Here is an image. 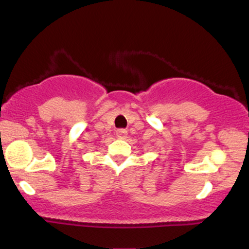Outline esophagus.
Segmentation results:
<instances>
[{
	"mask_svg": "<svg viewBox=\"0 0 249 249\" xmlns=\"http://www.w3.org/2000/svg\"><path fill=\"white\" fill-rule=\"evenodd\" d=\"M116 136H117V138H119V139H125L127 136V131L124 130V128H119V130H117Z\"/></svg>",
	"mask_w": 249,
	"mask_h": 249,
	"instance_id": "34e87169",
	"label": "esophagus"
}]
</instances>
